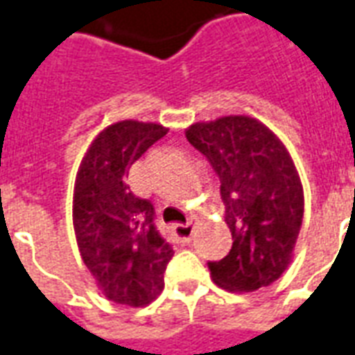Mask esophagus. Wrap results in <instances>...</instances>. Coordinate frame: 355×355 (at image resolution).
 <instances>
[{
    "instance_id": "34e87169",
    "label": "esophagus",
    "mask_w": 355,
    "mask_h": 355,
    "mask_svg": "<svg viewBox=\"0 0 355 355\" xmlns=\"http://www.w3.org/2000/svg\"><path fill=\"white\" fill-rule=\"evenodd\" d=\"M177 239H180L182 243H190L191 237H193V220H188L186 224H177L173 227Z\"/></svg>"
}]
</instances>
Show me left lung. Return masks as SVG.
<instances>
[{
    "instance_id": "obj_1",
    "label": "left lung",
    "mask_w": 355,
    "mask_h": 355,
    "mask_svg": "<svg viewBox=\"0 0 355 355\" xmlns=\"http://www.w3.org/2000/svg\"><path fill=\"white\" fill-rule=\"evenodd\" d=\"M220 177L233 246L209 263L214 284L254 291L282 277L303 222V184L286 144L258 118L230 114L186 128Z\"/></svg>"
}]
</instances>
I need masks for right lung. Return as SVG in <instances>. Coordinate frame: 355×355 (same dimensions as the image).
<instances>
[{
	"mask_svg": "<svg viewBox=\"0 0 355 355\" xmlns=\"http://www.w3.org/2000/svg\"><path fill=\"white\" fill-rule=\"evenodd\" d=\"M169 131L156 122L120 120L97 133L78 165L73 227L84 265L105 297L144 306L164 290L175 250L154 225V207L125 184L128 171Z\"/></svg>",
	"mask_w": 355,
	"mask_h": 355,
	"instance_id": "obj_1",
	"label": "right lung"
}]
</instances>
